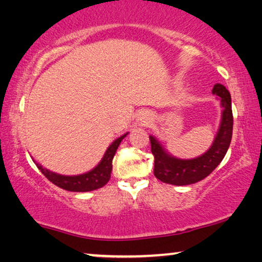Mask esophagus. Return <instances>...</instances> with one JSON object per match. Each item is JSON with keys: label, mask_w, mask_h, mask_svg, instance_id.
Segmentation results:
<instances>
[{"label": "esophagus", "mask_w": 262, "mask_h": 262, "mask_svg": "<svg viewBox=\"0 0 262 262\" xmlns=\"http://www.w3.org/2000/svg\"><path fill=\"white\" fill-rule=\"evenodd\" d=\"M148 120V117H147V115H145V114H142L141 115V117H140V121L141 122H146Z\"/></svg>", "instance_id": "34e87169"}]
</instances>
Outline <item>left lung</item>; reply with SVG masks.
I'll use <instances>...</instances> for the list:
<instances>
[{"label":"left lung","mask_w":262,"mask_h":262,"mask_svg":"<svg viewBox=\"0 0 262 262\" xmlns=\"http://www.w3.org/2000/svg\"><path fill=\"white\" fill-rule=\"evenodd\" d=\"M212 93L219 100L222 117L213 142L206 152L190 159L172 156L158 139L149 135L151 151L155 156V176L164 183L173 186H188L207 177L217 167L228 152L232 138L231 96L222 83H215Z\"/></svg>","instance_id":"left-lung-1"}]
</instances>
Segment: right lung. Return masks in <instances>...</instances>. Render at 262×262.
<instances>
[{"label":"right lung","mask_w":262,"mask_h":262,"mask_svg":"<svg viewBox=\"0 0 262 262\" xmlns=\"http://www.w3.org/2000/svg\"><path fill=\"white\" fill-rule=\"evenodd\" d=\"M127 135L128 133L121 135L120 138H117L116 140L111 142L109 147L106 148L105 153H104L103 158L100 159V162L97 164L93 169H91L90 171L80 173V175H61V173L50 171L47 167H43V165L34 162V160L33 162L36 163L38 169L40 170L41 173H43L50 182L56 184L57 187L62 188V189L69 191H81V193L92 191L99 189V188L104 187L107 182H109L111 177V171H113V159L115 157V153H116L121 141L123 140Z\"/></svg>","instance_id":"1"}]
</instances>
